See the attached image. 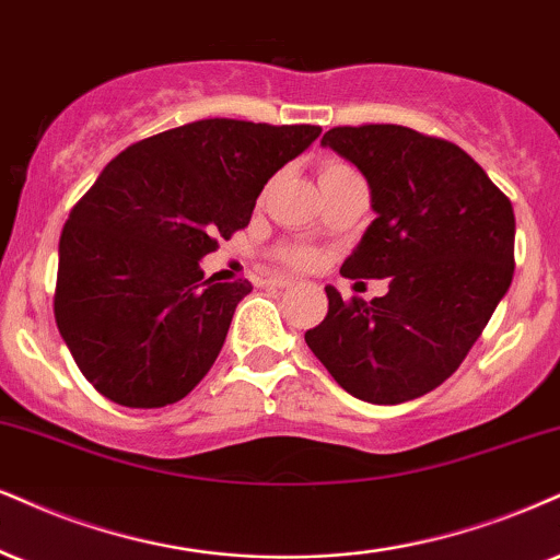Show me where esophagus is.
<instances>
[{
  "label": "esophagus",
  "mask_w": 560,
  "mask_h": 560,
  "mask_svg": "<svg viewBox=\"0 0 560 560\" xmlns=\"http://www.w3.org/2000/svg\"><path fill=\"white\" fill-rule=\"evenodd\" d=\"M265 285H272V288H288L293 285L291 278H285V275H272V278L265 280Z\"/></svg>",
  "instance_id": "1"
}]
</instances>
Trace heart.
I'll list each match as a JSON object with an SVG mask.
<instances>
[{"mask_svg": "<svg viewBox=\"0 0 560 560\" xmlns=\"http://www.w3.org/2000/svg\"><path fill=\"white\" fill-rule=\"evenodd\" d=\"M340 171H350V168H348V165H342V163H327L319 171V178L340 174ZM278 259L285 267L312 269V267H316V261H319V254H316L314 248H308V246H282V248H278Z\"/></svg>", "mask_w": 560, "mask_h": 560, "instance_id": "1", "label": "heart"}]
</instances>
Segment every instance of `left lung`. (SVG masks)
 <instances>
[{"mask_svg": "<svg viewBox=\"0 0 560 560\" xmlns=\"http://www.w3.org/2000/svg\"><path fill=\"white\" fill-rule=\"evenodd\" d=\"M324 148L355 165L376 218L340 272L389 278L382 299L342 301L306 345L345 392L399 405L444 384L514 278V207L457 144L397 124L335 127Z\"/></svg>", "mask_w": 560, "mask_h": 560, "instance_id": "left-lung-1", "label": "left lung"}]
</instances>
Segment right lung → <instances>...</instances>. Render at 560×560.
<instances>
[{"mask_svg":"<svg viewBox=\"0 0 560 560\" xmlns=\"http://www.w3.org/2000/svg\"><path fill=\"white\" fill-rule=\"evenodd\" d=\"M319 135L202 119L101 171L61 231L54 316L103 397L163 407L202 382L252 282L205 280L199 261L248 225L265 184Z\"/></svg>","mask_w":560,"mask_h":560,"instance_id":"add662e5","label":"right lung"}]
</instances>
